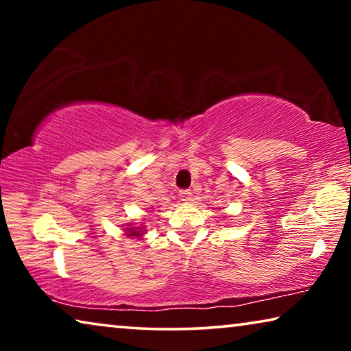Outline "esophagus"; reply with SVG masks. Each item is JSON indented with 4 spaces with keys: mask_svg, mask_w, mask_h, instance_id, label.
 Returning <instances> with one entry per match:
<instances>
[{
    "mask_svg": "<svg viewBox=\"0 0 351 351\" xmlns=\"http://www.w3.org/2000/svg\"><path fill=\"white\" fill-rule=\"evenodd\" d=\"M192 197H193L192 190H181V192H180L181 201H186V203H187V201H192Z\"/></svg>",
    "mask_w": 351,
    "mask_h": 351,
    "instance_id": "esophagus-1",
    "label": "esophagus"
}]
</instances>
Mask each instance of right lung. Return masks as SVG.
Returning <instances> with one entry per match:
<instances>
[{
    "label": "right lung",
    "mask_w": 351,
    "mask_h": 351,
    "mask_svg": "<svg viewBox=\"0 0 351 351\" xmlns=\"http://www.w3.org/2000/svg\"><path fill=\"white\" fill-rule=\"evenodd\" d=\"M128 237H141V230H138V228H128Z\"/></svg>",
    "instance_id": "add662e5"
}]
</instances>
